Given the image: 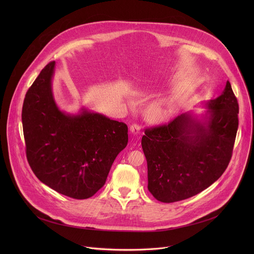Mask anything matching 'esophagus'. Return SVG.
I'll return each mask as SVG.
<instances>
[{
    "label": "esophagus",
    "instance_id": "esophagus-1",
    "mask_svg": "<svg viewBox=\"0 0 254 254\" xmlns=\"http://www.w3.org/2000/svg\"><path fill=\"white\" fill-rule=\"evenodd\" d=\"M129 129H130V132H131L133 135H138L139 132H140V127H139L137 125H132V126H130Z\"/></svg>",
    "mask_w": 254,
    "mask_h": 254
}]
</instances>
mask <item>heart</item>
<instances>
[{
	"label": "heart",
	"instance_id": "obj_1",
	"mask_svg": "<svg viewBox=\"0 0 254 254\" xmlns=\"http://www.w3.org/2000/svg\"><path fill=\"white\" fill-rule=\"evenodd\" d=\"M176 110L177 104L174 100L156 101L148 106L146 118L150 123L162 124L172 118Z\"/></svg>",
	"mask_w": 254,
	"mask_h": 254
}]
</instances>
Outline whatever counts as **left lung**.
Instances as JSON below:
<instances>
[{
  "label": "left lung",
  "mask_w": 254,
  "mask_h": 254,
  "mask_svg": "<svg viewBox=\"0 0 254 254\" xmlns=\"http://www.w3.org/2000/svg\"><path fill=\"white\" fill-rule=\"evenodd\" d=\"M205 114H182L146 129L141 148L148 163V189L161 202L195 196L226 170L238 128V102L229 81L222 93L202 103Z\"/></svg>",
  "instance_id": "left-lung-1"
}]
</instances>
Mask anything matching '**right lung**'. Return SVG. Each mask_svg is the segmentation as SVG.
Returning <instances> with one entry per match:
<instances>
[{"instance_id": "1", "label": "right lung", "mask_w": 254, "mask_h": 254, "mask_svg": "<svg viewBox=\"0 0 254 254\" xmlns=\"http://www.w3.org/2000/svg\"><path fill=\"white\" fill-rule=\"evenodd\" d=\"M55 62L28 89L22 110L28 163L42 183L74 199L93 196L105 183L117 156L127 147V127L81 107L61 111L53 90Z\"/></svg>"}]
</instances>
